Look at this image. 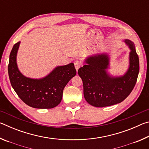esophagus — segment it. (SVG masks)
<instances>
[{"label":"esophagus","mask_w":149,"mask_h":149,"mask_svg":"<svg viewBox=\"0 0 149 149\" xmlns=\"http://www.w3.org/2000/svg\"><path fill=\"white\" fill-rule=\"evenodd\" d=\"M74 65H75V70H76L77 71L78 69H79V68L81 66V61L79 60H75V61L74 62Z\"/></svg>","instance_id":"esophagus-1"}]
</instances>
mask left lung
Returning a JSON list of instances; mask_svg holds the SVG:
<instances>
[{
  "label": "left lung",
  "instance_id": "1",
  "mask_svg": "<svg viewBox=\"0 0 149 149\" xmlns=\"http://www.w3.org/2000/svg\"><path fill=\"white\" fill-rule=\"evenodd\" d=\"M125 42L131 49L130 67L123 76L113 77L106 71L109 59L106 54H97L86 60V65L78 70L84 84L86 101L93 107H105L122 102L132 91L139 72V60L133 42Z\"/></svg>",
  "mask_w": 149,
  "mask_h": 149
}]
</instances>
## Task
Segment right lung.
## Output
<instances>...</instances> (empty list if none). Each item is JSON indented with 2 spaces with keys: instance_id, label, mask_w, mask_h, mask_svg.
I'll return each instance as SVG.
<instances>
[{
  "instance_id": "1",
  "label": "right lung",
  "mask_w": 149,
  "mask_h": 149,
  "mask_svg": "<svg viewBox=\"0 0 149 149\" xmlns=\"http://www.w3.org/2000/svg\"><path fill=\"white\" fill-rule=\"evenodd\" d=\"M20 42L14 45L10 54L8 71L12 87L24 102L35 108H52L61 102L63 90L76 74L73 63L58 66L42 79L25 77L16 64V54Z\"/></svg>"
}]
</instances>
